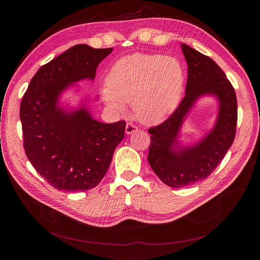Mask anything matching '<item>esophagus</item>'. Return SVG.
I'll use <instances>...</instances> for the list:
<instances>
[{"mask_svg": "<svg viewBox=\"0 0 260 260\" xmlns=\"http://www.w3.org/2000/svg\"><path fill=\"white\" fill-rule=\"evenodd\" d=\"M138 130H139V128L136 124H133L132 122H128L127 124H125V133H127V135H132L133 132H136Z\"/></svg>", "mask_w": 260, "mask_h": 260, "instance_id": "1", "label": "esophagus"}]
</instances>
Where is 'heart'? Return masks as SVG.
<instances>
[{
	"mask_svg": "<svg viewBox=\"0 0 260 260\" xmlns=\"http://www.w3.org/2000/svg\"><path fill=\"white\" fill-rule=\"evenodd\" d=\"M183 83V67L177 58L137 53L116 62L102 95L109 107L120 113L132 103L141 122L156 124L178 107Z\"/></svg>",
	"mask_w": 260,
	"mask_h": 260,
	"instance_id": "b5f03b06",
	"label": "heart"
}]
</instances>
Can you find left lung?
<instances>
[{
    "mask_svg": "<svg viewBox=\"0 0 260 260\" xmlns=\"http://www.w3.org/2000/svg\"><path fill=\"white\" fill-rule=\"evenodd\" d=\"M187 64L185 96L164 122L151 127L147 160L165 184L183 187L206 179L222 160L232 145L238 122V101L233 85L223 70L210 57L186 44H181ZM214 93L220 102L215 128L201 142L190 149L172 151L182 120L196 99Z\"/></svg>",
    "mask_w": 260,
    "mask_h": 260,
    "instance_id": "8db88e82",
    "label": "left lung"
}]
</instances>
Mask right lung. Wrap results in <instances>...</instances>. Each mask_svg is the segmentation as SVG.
Returning a JSON list of instances; mask_svg holds the SVG:
<instances>
[{"instance_id": "1", "label": "right lung", "mask_w": 260, "mask_h": 260, "mask_svg": "<svg viewBox=\"0 0 260 260\" xmlns=\"http://www.w3.org/2000/svg\"><path fill=\"white\" fill-rule=\"evenodd\" d=\"M112 51L73 46L39 69L22 96L23 148L35 169L57 190L95 187L124 137V120L103 123L85 108L68 114L57 107L60 92L73 82L94 79L99 64Z\"/></svg>"}]
</instances>
